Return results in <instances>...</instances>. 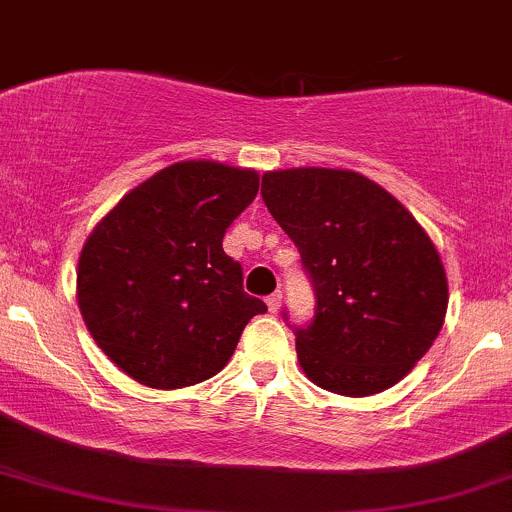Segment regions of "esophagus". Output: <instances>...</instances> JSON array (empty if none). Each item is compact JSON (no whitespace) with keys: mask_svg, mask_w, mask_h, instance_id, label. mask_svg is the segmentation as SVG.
Wrapping results in <instances>:
<instances>
[{"mask_svg":"<svg viewBox=\"0 0 512 512\" xmlns=\"http://www.w3.org/2000/svg\"><path fill=\"white\" fill-rule=\"evenodd\" d=\"M279 306H282V292H279V289H277V292L267 297V309H270L272 314H277Z\"/></svg>","mask_w":512,"mask_h":512,"instance_id":"1","label":"esophagus"}]
</instances>
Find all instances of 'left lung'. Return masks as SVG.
I'll return each mask as SVG.
<instances>
[{
    "instance_id": "obj_1",
    "label": "left lung",
    "mask_w": 512,
    "mask_h": 512,
    "mask_svg": "<svg viewBox=\"0 0 512 512\" xmlns=\"http://www.w3.org/2000/svg\"><path fill=\"white\" fill-rule=\"evenodd\" d=\"M262 201L299 247L316 292L311 324L294 326L306 378L346 397L400 383L432 348L449 304L444 265L422 225L348 169L267 171Z\"/></svg>"
}]
</instances>
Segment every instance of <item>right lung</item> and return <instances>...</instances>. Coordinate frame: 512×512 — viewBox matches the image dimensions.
Returning <instances> with one entry per match:
<instances>
[{"instance_id":"1","label":"right lung","mask_w":512,"mask_h":512,"mask_svg":"<svg viewBox=\"0 0 512 512\" xmlns=\"http://www.w3.org/2000/svg\"><path fill=\"white\" fill-rule=\"evenodd\" d=\"M257 188L252 169L179 161L95 225L78 260V306L129 378L157 390L203 383L225 368L247 321L265 314L223 250L225 230Z\"/></svg>"}]
</instances>
